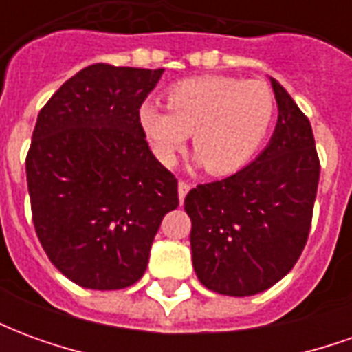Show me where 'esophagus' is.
Here are the masks:
<instances>
[{"label":"esophagus","instance_id":"1","mask_svg":"<svg viewBox=\"0 0 352 352\" xmlns=\"http://www.w3.org/2000/svg\"><path fill=\"white\" fill-rule=\"evenodd\" d=\"M188 190H190V184L184 183V181H179V199L183 201L184 196L188 194Z\"/></svg>","mask_w":352,"mask_h":352}]
</instances>
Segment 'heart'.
<instances>
[{
  "instance_id": "obj_1",
  "label": "heart",
  "mask_w": 352,
  "mask_h": 352,
  "mask_svg": "<svg viewBox=\"0 0 352 352\" xmlns=\"http://www.w3.org/2000/svg\"><path fill=\"white\" fill-rule=\"evenodd\" d=\"M275 109L272 88L262 80L211 75L175 85L168 105L143 101L138 120L160 164L173 166L190 133L196 164H206L213 175H226L258 153Z\"/></svg>"
}]
</instances>
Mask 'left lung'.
<instances>
[{"label": "left lung", "mask_w": 352, "mask_h": 352, "mask_svg": "<svg viewBox=\"0 0 352 352\" xmlns=\"http://www.w3.org/2000/svg\"><path fill=\"white\" fill-rule=\"evenodd\" d=\"M270 80L279 116L267 146L237 173L198 184L184 198L196 275L224 296L273 287L309 236L320 175L313 130L279 80Z\"/></svg>", "instance_id": "left-lung-1"}]
</instances>
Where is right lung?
<instances>
[{"label":"right lung","instance_id":"add662e5","mask_svg":"<svg viewBox=\"0 0 352 352\" xmlns=\"http://www.w3.org/2000/svg\"><path fill=\"white\" fill-rule=\"evenodd\" d=\"M164 69L94 64L37 116L26 158L37 237L73 283L118 290L143 277L177 179L148 148L138 111Z\"/></svg>","mask_w":352,"mask_h":352}]
</instances>
